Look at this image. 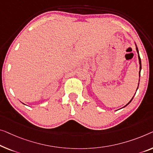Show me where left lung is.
I'll use <instances>...</instances> for the list:
<instances>
[{
	"label": "left lung",
	"instance_id": "left-lung-1",
	"mask_svg": "<svg viewBox=\"0 0 153 153\" xmlns=\"http://www.w3.org/2000/svg\"><path fill=\"white\" fill-rule=\"evenodd\" d=\"M135 46H136V51H137V53H138V59H139V63H140V71H139V74H140V73H141V70H142V62H141V58H140V53H139V51H138V48H137V45H136V43H135ZM139 84H140V79H139V83H138V86H137V90L138 89V87H139ZM133 97H134V96L132 97V99L130 100V102H128V104H126V105H125L124 107H122V108H124V107H126L128 104H130V102H131L132 100H133Z\"/></svg>",
	"mask_w": 153,
	"mask_h": 153
}]
</instances>
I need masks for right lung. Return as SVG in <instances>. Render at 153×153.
<instances>
[{
	"mask_svg": "<svg viewBox=\"0 0 153 153\" xmlns=\"http://www.w3.org/2000/svg\"><path fill=\"white\" fill-rule=\"evenodd\" d=\"M22 104H23V103H22Z\"/></svg>",
	"mask_w": 153,
	"mask_h": 153,
	"instance_id": "1",
	"label": "right lung"
}]
</instances>
